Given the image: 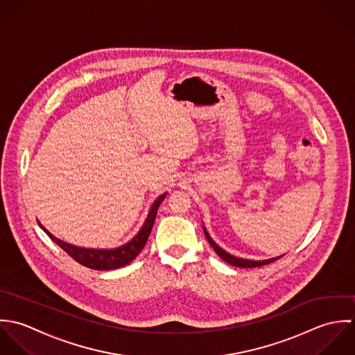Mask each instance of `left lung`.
<instances>
[{
	"label": "left lung",
	"mask_w": 355,
	"mask_h": 355,
	"mask_svg": "<svg viewBox=\"0 0 355 355\" xmlns=\"http://www.w3.org/2000/svg\"><path fill=\"white\" fill-rule=\"evenodd\" d=\"M203 229H205V234H206V239H207V241L210 243V245L213 247L214 251L225 261V262H227L229 265H232V266H237V268H258V266H263V265H268V263H272V262H275L276 259H279V258H282L283 255H280V257H276V258H270V259H262V261H254V259H244V258H239V257H234V255H232V254H229L227 251H225L223 248H220L215 241H214L213 239H211V236L209 234V232H207V229L203 226Z\"/></svg>",
	"instance_id": "1"
}]
</instances>
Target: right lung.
Listing matches in <instances>:
<instances>
[{"label": "right lung", "mask_w": 355, "mask_h": 355, "mask_svg": "<svg viewBox=\"0 0 355 355\" xmlns=\"http://www.w3.org/2000/svg\"><path fill=\"white\" fill-rule=\"evenodd\" d=\"M166 195H167V192L160 195L153 202L139 233L130 241H128L126 244L119 245L116 248H85V247L73 245V244L55 237L46 227L42 226L41 222H38V223H40V227L78 263H80L89 269H94V270L119 269V268L130 263L133 259H136V257L141 252L144 245L146 244L148 236L152 230L157 209H159L160 203L163 202V199L166 198Z\"/></svg>", "instance_id": "1"}]
</instances>
